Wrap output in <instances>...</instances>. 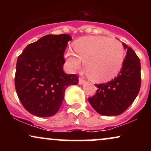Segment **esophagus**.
Here are the masks:
<instances>
[{"mask_svg":"<svg viewBox=\"0 0 151 151\" xmlns=\"http://www.w3.org/2000/svg\"><path fill=\"white\" fill-rule=\"evenodd\" d=\"M85 83V80L83 79L82 78H79V84H83Z\"/></svg>","mask_w":151,"mask_h":151,"instance_id":"34e87169","label":"esophagus"}]
</instances>
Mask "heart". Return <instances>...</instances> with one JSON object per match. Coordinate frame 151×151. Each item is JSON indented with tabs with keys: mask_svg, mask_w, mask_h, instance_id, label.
I'll use <instances>...</instances> for the list:
<instances>
[{
	"mask_svg": "<svg viewBox=\"0 0 151 151\" xmlns=\"http://www.w3.org/2000/svg\"><path fill=\"white\" fill-rule=\"evenodd\" d=\"M74 50H68L66 60L71 70L80 68L81 61L88 75L97 82H106L120 72L124 61L122 44L115 39L103 36H89L77 40Z\"/></svg>",
	"mask_w": 151,
	"mask_h": 151,
	"instance_id": "heart-1",
	"label": "heart"
}]
</instances>
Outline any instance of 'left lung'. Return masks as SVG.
Segmentation results:
<instances>
[{
  "label": "left lung",
  "mask_w": 151,
  "mask_h": 151,
  "mask_svg": "<svg viewBox=\"0 0 151 151\" xmlns=\"http://www.w3.org/2000/svg\"><path fill=\"white\" fill-rule=\"evenodd\" d=\"M123 45L127 52L120 72L111 81L96 84V94L88 99L93 109L101 115H120L131 106L140 91V60L131 47L124 42Z\"/></svg>",
  "instance_id": "obj_1"
}]
</instances>
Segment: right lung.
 I'll list each match as a JSON object with an SVG mask.
<instances>
[{
    "label": "right lung",
    "instance_id": "obj_1",
    "mask_svg": "<svg viewBox=\"0 0 151 151\" xmlns=\"http://www.w3.org/2000/svg\"><path fill=\"white\" fill-rule=\"evenodd\" d=\"M72 37L67 34L47 35L28 45L18 57L15 86L20 102L40 117L55 115L69 86L78 84L76 74L63 71L64 53Z\"/></svg>",
    "mask_w": 151,
    "mask_h": 151
}]
</instances>
